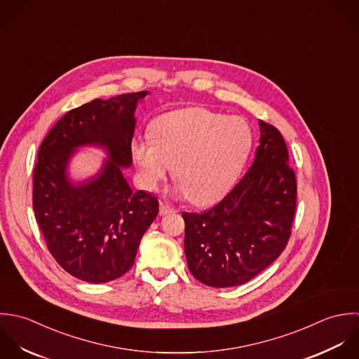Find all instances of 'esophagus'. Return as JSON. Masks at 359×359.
<instances>
[{
	"label": "esophagus",
	"instance_id": "34e87169",
	"mask_svg": "<svg viewBox=\"0 0 359 359\" xmlns=\"http://www.w3.org/2000/svg\"><path fill=\"white\" fill-rule=\"evenodd\" d=\"M176 210L173 208V207H170L168 203H165V201H161V204H159V214L161 215H168V214H172V212H175Z\"/></svg>",
	"mask_w": 359,
	"mask_h": 359
}]
</instances>
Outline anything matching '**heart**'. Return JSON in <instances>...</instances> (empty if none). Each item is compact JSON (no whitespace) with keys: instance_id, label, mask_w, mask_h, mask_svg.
Wrapping results in <instances>:
<instances>
[{"instance_id":"heart-1","label":"heart","mask_w":359,"mask_h":359,"mask_svg":"<svg viewBox=\"0 0 359 359\" xmlns=\"http://www.w3.org/2000/svg\"><path fill=\"white\" fill-rule=\"evenodd\" d=\"M152 139L133 144L144 183L155 187L175 163L180 191L200 205L219 200L237 180L252 147L248 123L205 108L168 112L152 126Z\"/></svg>"}]
</instances>
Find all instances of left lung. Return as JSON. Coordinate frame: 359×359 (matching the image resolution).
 <instances>
[{"instance_id":"8db88e82","label":"left lung","mask_w":359,"mask_h":359,"mask_svg":"<svg viewBox=\"0 0 359 359\" xmlns=\"http://www.w3.org/2000/svg\"><path fill=\"white\" fill-rule=\"evenodd\" d=\"M255 159L240 182L204 212H183L191 275L211 287L247 283L286 248L297 205V179L282 133L259 122Z\"/></svg>"}]
</instances>
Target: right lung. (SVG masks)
I'll return each mask as SVG.
<instances>
[{"label":"right lung","instance_id":"obj_1","mask_svg":"<svg viewBox=\"0 0 359 359\" xmlns=\"http://www.w3.org/2000/svg\"><path fill=\"white\" fill-rule=\"evenodd\" d=\"M147 91L93 100L67 112L39 148L33 210L55 261L74 278L107 283L135 264L142 237L159 203L135 191L122 175L132 165L135 111ZM105 146L111 160L93 180L73 187L66 165L80 144Z\"/></svg>","mask_w":359,"mask_h":359}]
</instances>
